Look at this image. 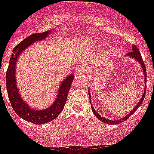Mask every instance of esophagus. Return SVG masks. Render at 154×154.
Returning a JSON list of instances; mask_svg holds the SVG:
<instances>
[{
  "instance_id": "esophagus-1",
  "label": "esophagus",
  "mask_w": 154,
  "mask_h": 154,
  "mask_svg": "<svg viewBox=\"0 0 154 154\" xmlns=\"http://www.w3.org/2000/svg\"><path fill=\"white\" fill-rule=\"evenodd\" d=\"M86 69H87V67L85 66H81V67H79V68L76 69V74H77V77L80 76L82 73H85V72L86 71Z\"/></svg>"
}]
</instances>
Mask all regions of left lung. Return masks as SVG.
Returning a JSON list of instances; mask_svg holds the SVG:
<instances>
[{
	"instance_id": "1",
	"label": "left lung",
	"mask_w": 154,
	"mask_h": 154,
	"mask_svg": "<svg viewBox=\"0 0 154 154\" xmlns=\"http://www.w3.org/2000/svg\"><path fill=\"white\" fill-rule=\"evenodd\" d=\"M128 55L130 56V57H134V59L137 60L138 62L140 63V65H141V66H142V70H143V73H144V76H145V84H146V66H145V64H144V62H143V60H142V56H141V54H140L139 52V50L138 49V47H136V46H134V45H132V51L131 52H130V53H128ZM146 87H145V89H144V92H143V95H142V98L140 99V100L138 101V103H137V105L135 106V107L134 108L132 111H131V112H129V113L127 114V116H125V117H123L122 119H119V120H110V119H105L103 118V116H101L100 115H99L98 113H97L96 111H95V109L93 108V107H92V112L94 113V115L96 116H97V118L100 119V120H101L102 122H105V123H107V124H119V123H121L122 122H124L125 120H127V119L129 118V117H131V116L132 115V114L134 113V112H135L136 111H137V109L138 108V107H139L141 104H142V103L143 102V100L145 99V96H146ZM88 95H89V98L91 99V96H90V94L88 93ZM91 101V100H90Z\"/></svg>"
}]
</instances>
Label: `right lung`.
Returning a JSON list of instances; mask_svg holds the SVG:
<instances>
[{"instance_id": "obj_1", "label": "right lung", "mask_w": 154, "mask_h": 154, "mask_svg": "<svg viewBox=\"0 0 154 154\" xmlns=\"http://www.w3.org/2000/svg\"><path fill=\"white\" fill-rule=\"evenodd\" d=\"M49 35H50L49 31L42 33L33 34L20 42L12 51L13 53L10 57L9 65L6 72V87H7L8 98L12 108L20 118L35 124L47 123L57 118V116L64 108L67 100V95L74 77L73 75L71 74L65 78L64 81L61 84L54 103L47 109H34L33 107H30L21 99L16 86V64L17 58L20 55V54L27 47H29L30 45H32L36 41L44 39Z\"/></svg>"}]
</instances>
